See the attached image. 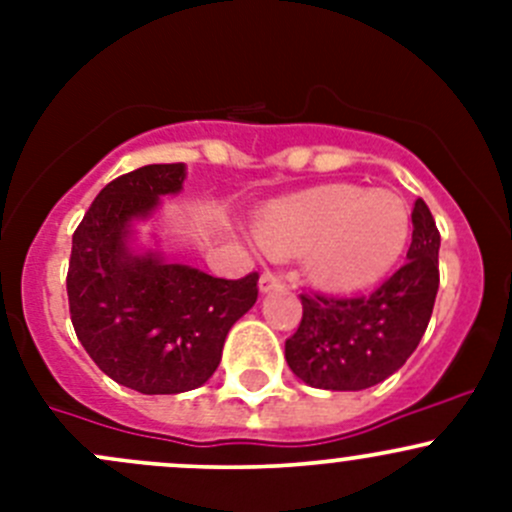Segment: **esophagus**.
I'll list each match as a JSON object with an SVG mask.
<instances>
[{
    "label": "esophagus",
    "mask_w": 512,
    "mask_h": 512,
    "mask_svg": "<svg viewBox=\"0 0 512 512\" xmlns=\"http://www.w3.org/2000/svg\"><path fill=\"white\" fill-rule=\"evenodd\" d=\"M285 287V277L277 275V272H265V275L260 277V292L267 294V292H275V289H282Z\"/></svg>",
    "instance_id": "obj_1"
}]
</instances>
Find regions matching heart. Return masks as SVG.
<instances>
[{"instance_id": "b5f03b06", "label": "heart", "mask_w": 512, "mask_h": 512, "mask_svg": "<svg viewBox=\"0 0 512 512\" xmlns=\"http://www.w3.org/2000/svg\"><path fill=\"white\" fill-rule=\"evenodd\" d=\"M257 240L272 255L307 252L314 282L359 289L379 282L411 240V210L389 190L329 183L272 205L257 223Z\"/></svg>"}]
</instances>
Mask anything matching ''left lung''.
Here are the masks:
<instances>
[{"label":"left lung","instance_id":"8db88e82","mask_svg":"<svg viewBox=\"0 0 512 512\" xmlns=\"http://www.w3.org/2000/svg\"><path fill=\"white\" fill-rule=\"evenodd\" d=\"M411 223L409 260L379 289L361 297L299 294L302 322L285 342V359L304 384L327 391L369 389L414 354L436 302L441 235L421 198Z\"/></svg>","mask_w":512,"mask_h":512}]
</instances>
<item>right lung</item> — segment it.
Returning a JSON list of instances; mask_svg holds the SVG:
<instances>
[{
  "label": "right lung",
  "mask_w": 512,
  "mask_h": 512,
  "mask_svg": "<svg viewBox=\"0 0 512 512\" xmlns=\"http://www.w3.org/2000/svg\"><path fill=\"white\" fill-rule=\"evenodd\" d=\"M183 163H156L111 180L71 240V324L98 369L141 394H183L215 374L232 324L257 302V272L220 280L136 252L133 223L180 193Z\"/></svg>",
  "instance_id": "1"
}]
</instances>
